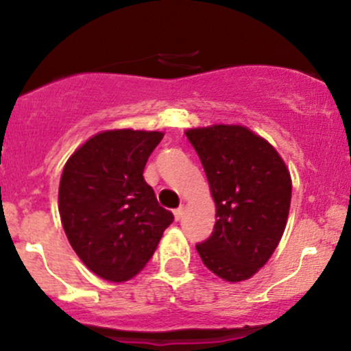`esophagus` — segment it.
I'll list each match as a JSON object with an SVG mask.
<instances>
[{"label": "esophagus", "mask_w": 351, "mask_h": 351, "mask_svg": "<svg viewBox=\"0 0 351 351\" xmlns=\"http://www.w3.org/2000/svg\"><path fill=\"white\" fill-rule=\"evenodd\" d=\"M183 213H184V208H183V206L176 208L175 211H173V215H175V219H176V221H180L181 217H183Z\"/></svg>", "instance_id": "34e87169"}]
</instances>
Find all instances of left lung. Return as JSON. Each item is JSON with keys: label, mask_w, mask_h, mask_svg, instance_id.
Listing matches in <instances>:
<instances>
[{"label": "left lung", "mask_w": 351, "mask_h": 351, "mask_svg": "<svg viewBox=\"0 0 351 351\" xmlns=\"http://www.w3.org/2000/svg\"><path fill=\"white\" fill-rule=\"evenodd\" d=\"M186 136L206 173L217 217L196 251L221 279H249L284 234L292 196L287 167L271 143L243 125L191 128Z\"/></svg>", "instance_id": "8db88e82"}]
</instances>
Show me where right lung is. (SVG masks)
I'll list each match as a JSON object with an SVG mask.
<instances>
[{
	"instance_id": "obj_1",
	"label": "right lung",
	"mask_w": 351,
	"mask_h": 351,
	"mask_svg": "<svg viewBox=\"0 0 351 351\" xmlns=\"http://www.w3.org/2000/svg\"><path fill=\"white\" fill-rule=\"evenodd\" d=\"M162 132L107 130L67 160L59 184V215L84 264L102 279L123 282L150 261L173 215L143 178Z\"/></svg>"
}]
</instances>
